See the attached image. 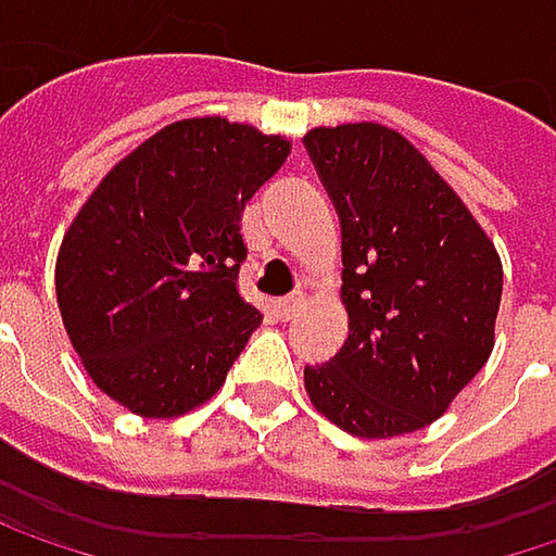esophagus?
Returning <instances> with one entry per match:
<instances>
[{"label":"esophagus","mask_w":556,"mask_h":556,"mask_svg":"<svg viewBox=\"0 0 556 556\" xmlns=\"http://www.w3.org/2000/svg\"><path fill=\"white\" fill-rule=\"evenodd\" d=\"M299 305H302V295L299 292H292V295H282L274 302V312H277L279 321H286V318H292L295 312H299Z\"/></svg>","instance_id":"34e87169"}]
</instances>
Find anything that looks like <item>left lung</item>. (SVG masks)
Returning a JSON list of instances; mask_svg holds the SVG:
<instances>
[{"label": "left lung", "instance_id": "8db88e82", "mask_svg": "<svg viewBox=\"0 0 556 556\" xmlns=\"http://www.w3.org/2000/svg\"><path fill=\"white\" fill-rule=\"evenodd\" d=\"M302 144L341 218L348 305V341L305 367V392L357 438L418 431L490 361L500 254L399 131L361 122Z\"/></svg>", "mask_w": 556, "mask_h": 556}]
</instances>
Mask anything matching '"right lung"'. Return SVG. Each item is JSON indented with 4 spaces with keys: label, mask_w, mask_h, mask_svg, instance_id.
Returning <instances> with one entry per match:
<instances>
[{
    "label": "right lung",
    "mask_w": 556,
    "mask_h": 556,
    "mask_svg": "<svg viewBox=\"0 0 556 556\" xmlns=\"http://www.w3.org/2000/svg\"><path fill=\"white\" fill-rule=\"evenodd\" d=\"M289 141L225 118L167 125L112 169L63 235L56 305L92 383L173 418L225 383L261 325L241 299V212Z\"/></svg>",
    "instance_id": "right-lung-1"
}]
</instances>
